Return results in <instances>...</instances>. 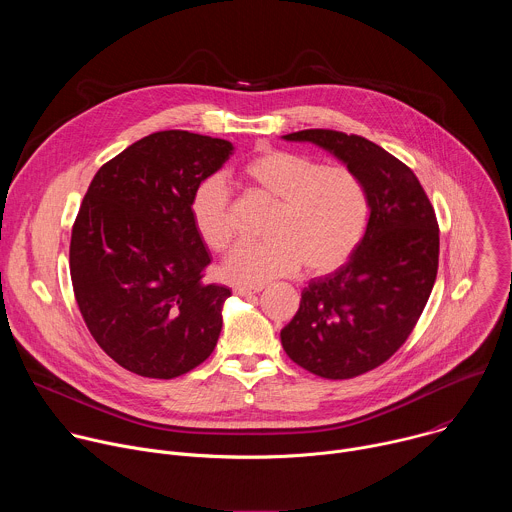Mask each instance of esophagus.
<instances>
[{"instance_id": "obj_1", "label": "esophagus", "mask_w": 512, "mask_h": 512, "mask_svg": "<svg viewBox=\"0 0 512 512\" xmlns=\"http://www.w3.org/2000/svg\"><path fill=\"white\" fill-rule=\"evenodd\" d=\"M263 287H247V285H239V287H235V296H241V298H247V296H251V294H259Z\"/></svg>"}]
</instances>
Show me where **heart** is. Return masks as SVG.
<instances>
[{"mask_svg":"<svg viewBox=\"0 0 512 512\" xmlns=\"http://www.w3.org/2000/svg\"><path fill=\"white\" fill-rule=\"evenodd\" d=\"M241 180L273 200L265 241L239 243L221 265L237 285H263L296 273H326L356 249L369 216V198L360 178L344 166L277 148H263L239 170ZM192 225L212 251L233 239L231 194L221 176L202 180L190 198Z\"/></svg>","mask_w":512,"mask_h":512,"instance_id":"obj_1","label":"heart"}]
</instances>
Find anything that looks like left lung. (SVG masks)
Masks as SVG:
<instances>
[{
  "label": "left lung",
  "mask_w": 512,
  "mask_h": 512,
  "mask_svg": "<svg viewBox=\"0 0 512 512\" xmlns=\"http://www.w3.org/2000/svg\"><path fill=\"white\" fill-rule=\"evenodd\" d=\"M308 141L352 170L369 198V223L348 261L304 287L281 330L287 356L324 379L377 369L407 340L437 275L440 229L417 176L381 145L332 129L283 135Z\"/></svg>",
  "instance_id": "left-lung-1"
}]
</instances>
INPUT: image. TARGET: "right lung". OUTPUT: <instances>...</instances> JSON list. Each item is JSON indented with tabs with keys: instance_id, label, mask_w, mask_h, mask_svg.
Masks as SVG:
<instances>
[{
	"instance_id": "right-lung-1",
	"label": "right lung",
	"mask_w": 512,
	"mask_h": 512,
	"mask_svg": "<svg viewBox=\"0 0 512 512\" xmlns=\"http://www.w3.org/2000/svg\"><path fill=\"white\" fill-rule=\"evenodd\" d=\"M227 139L160 131L131 143L93 178L70 237V279L97 344L123 369L174 379L216 346L225 285L206 283L210 255L190 198L233 154Z\"/></svg>"
}]
</instances>
